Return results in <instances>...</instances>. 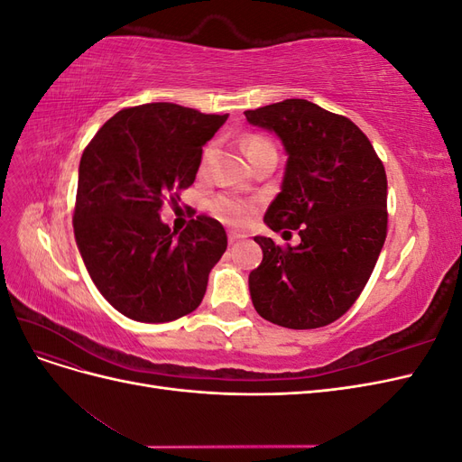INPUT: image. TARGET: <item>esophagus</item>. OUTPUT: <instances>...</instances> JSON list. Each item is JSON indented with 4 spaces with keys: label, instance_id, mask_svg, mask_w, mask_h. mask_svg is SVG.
Instances as JSON below:
<instances>
[{
    "label": "esophagus",
    "instance_id": "1",
    "mask_svg": "<svg viewBox=\"0 0 462 462\" xmlns=\"http://www.w3.org/2000/svg\"><path fill=\"white\" fill-rule=\"evenodd\" d=\"M227 239H229L231 245H235V243H239V241H245L246 235L245 233H236V231H229L227 233Z\"/></svg>",
    "mask_w": 462,
    "mask_h": 462
}]
</instances>
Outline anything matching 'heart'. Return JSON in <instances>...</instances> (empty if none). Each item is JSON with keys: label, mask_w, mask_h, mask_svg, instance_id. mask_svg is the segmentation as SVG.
I'll return each mask as SVG.
<instances>
[{"label": "heart", "mask_w": 462, "mask_h": 462, "mask_svg": "<svg viewBox=\"0 0 462 462\" xmlns=\"http://www.w3.org/2000/svg\"><path fill=\"white\" fill-rule=\"evenodd\" d=\"M243 148L246 152V158L254 156V153L262 148H273V144L268 141V138H263L260 134H253L245 138ZM209 156V148H206L204 152V162ZM214 214L223 221L227 223V226H245V223L250 221V217L254 216V204H250L246 200L241 199H229V197H221L214 202Z\"/></svg>", "instance_id": "1"}]
</instances>
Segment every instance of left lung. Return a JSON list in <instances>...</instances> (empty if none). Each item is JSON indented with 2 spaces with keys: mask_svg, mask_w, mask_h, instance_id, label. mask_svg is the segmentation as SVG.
<instances>
[{
  "mask_svg": "<svg viewBox=\"0 0 462 462\" xmlns=\"http://www.w3.org/2000/svg\"><path fill=\"white\" fill-rule=\"evenodd\" d=\"M287 153L282 192L263 216L272 231H299L297 246L254 236L262 263L248 275L256 312L289 329L341 318L368 283L387 235V177L356 125L309 100L245 111Z\"/></svg>",
  "mask_w": 462,
  "mask_h": 462,
  "instance_id": "left-lung-1",
  "label": "left lung"
}]
</instances>
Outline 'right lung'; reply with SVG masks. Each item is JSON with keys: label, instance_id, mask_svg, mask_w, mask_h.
Instances as JSON below:
<instances>
[{"label": "right lung", "instance_id": "add662e5", "mask_svg": "<svg viewBox=\"0 0 462 462\" xmlns=\"http://www.w3.org/2000/svg\"><path fill=\"white\" fill-rule=\"evenodd\" d=\"M226 116L177 104L123 109L96 133L79 165L75 241L94 285L117 312L163 324L199 309L227 248L217 219L199 216L179 235L160 219L202 162Z\"/></svg>", "mask_w": 462, "mask_h": 462}]
</instances>
